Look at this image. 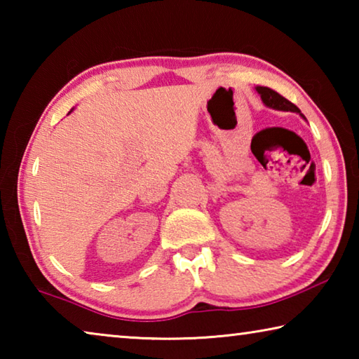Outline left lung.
<instances>
[{
  "mask_svg": "<svg viewBox=\"0 0 359 359\" xmlns=\"http://www.w3.org/2000/svg\"><path fill=\"white\" fill-rule=\"evenodd\" d=\"M257 90L258 95L261 96V101H263V104L271 107V109H276V111H283V112H296L299 114L302 118H306L304 115L301 114L299 109H297L293 102L288 101L287 98H283L280 93H277L276 90H272L269 87H255Z\"/></svg>",
  "mask_w": 359,
  "mask_h": 359,
  "instance_id": "8db88e82",
  "label": "left lung"
}]
</instances>
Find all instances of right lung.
<instances>
[{"instance_id": "right-lung-1", "label": "right lung", "mask_w": 359, "mask_h": 359, "mask_svg": "<svg viewBox=\"0 0 359 359\" xmlns=\"http://www.w3.org/2000/svg\"><path fill=\"white\" fill-rule=\"evenodd\" d=\"M71 112H72V109H71V111H69V114H71Z\"/></svg>"}]
</instances>
